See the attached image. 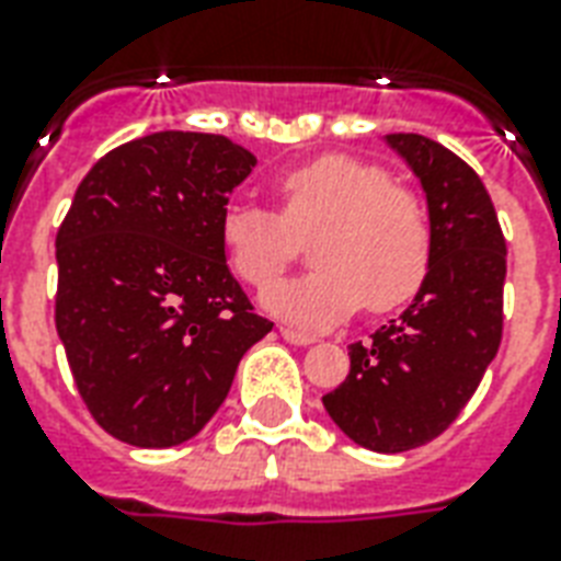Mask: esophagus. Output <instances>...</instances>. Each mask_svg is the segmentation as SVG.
Listing matches in <instances>:
<instances>
[{
    "instance_id": "esophagus-1",
    "label": "esophagus",
    "mask_w": 561,
    "mask_h": 561,
    "mask_svg": "<svg viewBox=\"0 0 561 561\" xmlns=\"http://www.w3.org/2000/svg\"><path fill=\"white\" fill-rule=\"evenodd\" d=\"M279 334L285 337L288 343H297V346H308V343H314V334H306V332H297V329H288V325H282Z\"/></svg>"
}]
</instances>
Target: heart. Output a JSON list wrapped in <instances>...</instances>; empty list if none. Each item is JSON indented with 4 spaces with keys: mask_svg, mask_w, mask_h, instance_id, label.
Segmentation results:
<instances>
[{
    "mask_svg": "<svg viewBox=\"0 0 561 561\" xmlns=\"http://www.w3.org/2000/svg\"><path fill=\"white\" fill-rule=\"evenodd\" d=\"M279 215L255 203L220 211V250L229 267L264 288L296 257V238L316 236L306 277L264 290L273 314L308 329L346 320L367 302L373 311L416 297L434 259L425 203L373 162L325 153L273 180Z\"/></svg>",
    "mask_w": 561,
    "mask_h": 561,
    "instance_id": "heart-1",
    "label": "heart"
}]
</instances>
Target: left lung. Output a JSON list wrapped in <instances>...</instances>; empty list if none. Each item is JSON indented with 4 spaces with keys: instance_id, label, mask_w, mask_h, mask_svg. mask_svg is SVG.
Returning a JSON list of instances; mask_svg holds the SVG:
<instances>
[{
    "instance_id": "obj_1",
    "label": "left lung",
    "mask_w": 561,
    "mask_h": 561,
    "mask_svg": "<svg viewBox=\"0 0 561 561\" xmlns=\"http://www.w3.org/2000/svg\"><path fill=\"white\" fill-rule=\"evenodd\" d=\"M427 194L434 259L399 320L350 346V375L323 404L369 451L431 443L460 416L504 334L506 241L471 165L419 134L387 136Z\"/></svg>"
}]
</instances>
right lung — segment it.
Instances as JSON below:
<instances>
[{"instance_id": "right-lung-1", "label": "right lung", "mask_w": 561, "mask_h": 561, "mask_svg": "<svg viewBox=\"0 0 561 561\" xmlns=\"http://www.w3.org/2000/svg\"><path fill=\"white\" fill-rule=\"evenodd\" d=\"M255 157L162 130L104 153L57 229L55 325L83 404L139 448L192 439L273 323L220 250V211Z\"/></svg>"}]
</instances>
